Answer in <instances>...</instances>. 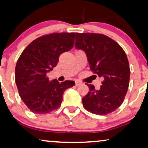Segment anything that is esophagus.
I'll use <instances>...</instances> for the list:
<instances>
[{"label":"esophagus","instance_id":"esophagus-1","mask_svg":"<svg viewBox=\"0 0 148 148\" xmlns=\"http://www.w3.org/2000/svg\"><path fill=\"white\" fill-rule=\"evenodd\" d=\"M80 85H81V82H80L79 81H76L75 82V85H76V86H79Z\"/></svg>","mask_w":148,"mask_h":148}]
</instances>
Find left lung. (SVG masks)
<instances>
[{
	"label": "left lung",
	"instance_id": "8db88e82",
	"mask_svg": "<svg viewBox=\"0 0 148 148\" xmlns=\"http://www.w3.org/2000/svg\"><path fill=\"white\" fill-rule=\"evenodd\" d=\"M76 47L86 53L90 70L102 77L99 90L87 84L89 92L82 99L88 111L106 115L123 102L130 83V69L125 51L115 40L104 34L76 33Z\"/></svg>",
	"mask_w": 148,
	"mask_h": 148
}]
</instances>
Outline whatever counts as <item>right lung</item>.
<instances>
[{
	"mask_svg": "<svg viewBox=\"0 0 148 148\" xmlns=\"http://www.w3.org/2000/svg\"><path fill=\"white\" fill-rule=\"evenodd\" d=\"M74 33H51L38 37L27 46L17 60L15 81L19 95L30 111L47 114L58 109L63 92L74 81H49L47 73L56 66L60 55L72 49Z\"/></svg>",
	"mask_w": 148,
	"mask_h": 148,
	"instance_id": "obj_1",
	"label": "right lung"
}]
</instances>
